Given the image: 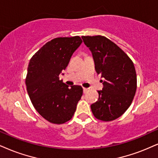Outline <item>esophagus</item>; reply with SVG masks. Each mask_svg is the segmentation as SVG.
<instances>
[{"label":"esophagus","instance_id":"esophagus-1","mask_svg":"<svg viewBox=\"0 0 158 158\" xmlns=\"http://www.w3.org/2000/svg\"><path fill=\"white\" fill-rule=\"evenodd\" d=\"M87 90H88V89H86V88H83V92H85V91H87Z\"/></svg>","mask_w":158,"mask_h":158}]
</instances>
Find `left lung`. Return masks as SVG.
I'll return each mask as SVG.
<instances>
[{"label":"left lung","instance_id":"8db88e82","mask_svg":"<svg viewBox=\"0 0 158 158\" xmlns=\"http://www.w3.org/2000/svg\"><path fill=\"white\" fill-rule=\"evenodd\" d=\"M92 53L97 73L104 78L99 99L91 106L97 119L110 122L119 117L131 105L137 88L133 62L119 47L102 36H82Z\"/></svg>","mask_w":158,"mask_h":158}]
</instances>
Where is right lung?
I'll return each mask as SVG.
<instances>
[{
	"mask_svg": "<svg viewBox=\"0 0 158 158\" xmlns=\"http://www.w3.org/2000/svg\"><path fill=\"white\" fill-rule=\"evenodd\" d=\"M81 43L78 36L55 38L42 46L29 62L25 78L28 96L36 111L51 123L64 124L71 119L83 95L81 85L69 88L59 80Z\"/></svg>",
	"mask_w": 158,
	"mask_h": 158,
	"instance_id": "obj_1",
	"label": "right lung"
}]
</instances>
